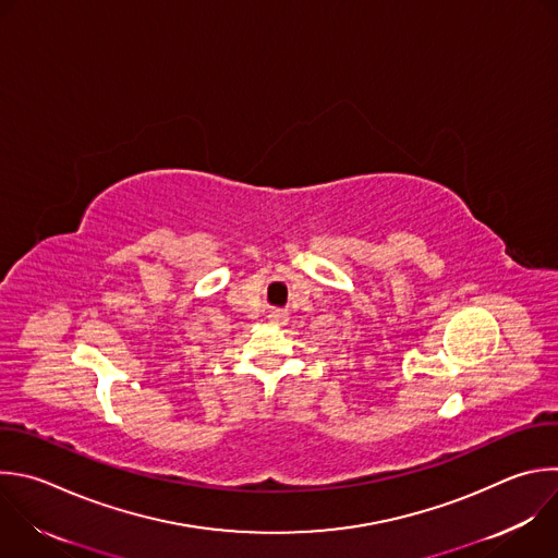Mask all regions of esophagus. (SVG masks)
Wrapping results in <instances>:
<instances>
[{"instance_id":"obj_1","label":"esophagus","mask_w":558,"mask_h":558,"mask_svg":"<svg viewBox=\"0 0 558 558\" xmlns=\"http://www.w3.org/2000/svg\"><path fill=\"white\" fill-rule=\"evenodd\" d=\"M269 322L276 324V326H282L287 322V313L284 311H271L269 313Z\"/></svg>"}]
</instances>
